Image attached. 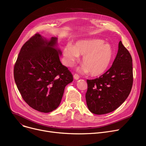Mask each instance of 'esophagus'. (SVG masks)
<instances>
[{"instance_id":"esophagus-1","label":"esophagus","mask_w":146,"mask_h":146,"mask_svg":"<svg viewBox=\"0 0 146 146\" xmlns=\"http://www.w3.org/2000/svg\"><path fill=\"white\" fill-rule=\"evenodd\" d=\"M73 78H74V79L75 80H78V79H79L80 78V76H79V74L75 73V74H74V76H73Z\"/></svg>"}]
</instances>
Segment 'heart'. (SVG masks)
Returning a JSON list of instances; mask_svg holds the SVG:
<instances>
[{
	"mask_svg": "<svg viewBox=\"0 0 146 146\" xmlns=\"http://www.w3.org/2000/svg\"><path fill=\"white\" fill-rule=\"evenodd\" d=\"M66 64L72 66L79 56H83L82 70L94 76H100L108 70L112 64L114 51L112 45L101 39L82 40L74 45H67L63 49Z\"/></svg>",
	"mask_w": 146,
	"mask_h": 146,
	"instance_id": "1",
	"label": "heart"
}]
</instances>
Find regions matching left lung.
<instances>
[{"mask_svg": "<svg viewBox=\"0 0 146 146\" xmlns=\"http://www.w3.org/2000/svg\"><path fill=\"white\" fill-rule=\"evenodd\" d=\"M87 83L86 101L93 113L111 112L125 101L133 83V60L121 41L111 67L98 78L88 79Z\"/></svg>", "mask_w": 146, "mask_h": 146, "instance_id": "1", "label": "left lung"}]
</instances>
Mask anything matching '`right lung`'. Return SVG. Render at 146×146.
<instances>
[{"label": "right lung", "mask_w": 146, "mask_h": 146, "mask_svg": "<svg viewBox=\"0 0 146 146\" xmlns=\"http://www.w3.org/2000/svg\"><path fill=\"white\" fill-rule=\"evenodd\" d=\"M57 41L56 37L48 41L35 34L23 45L14 66V79L22 98L32 108L44 113L57 108L66 86L73 80L60 60Z\"/></svg>", "instance_id": "add662e5"}]
</instances>
